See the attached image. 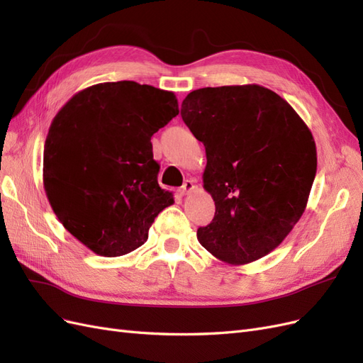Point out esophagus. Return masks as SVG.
<instances>
[{
  "label": "esophagus",
  "mask_w": 363,
  "mask_h": 363,
  "mask_svg": "<svg viewBox=\"0 0 363 363\" xmlns=\"http://www.w3.org/2000/svg\"><path fill=\"white\" fill-rule=\"evenodd\" d=\"M194 189H195V182H194V180H186V182L183 183L182 188H180V194H182V195H188V194H191Z\"/></svg>",
  "instance_id": "esophagus-1"
}]
</instances>
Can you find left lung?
Instances as JSON below:
<instances>
[{
    "mask_svg": "<svg viewBox=\"0 0 363 363\" xmlns=\"http://www.w3.org/2000/svg\"><path fill=\"white\" fill-rule=\"evenodd\" d=\"M182 118L204 144V189L215 201L200 244L228 265L269 255L306 211L316 174L312 131L280 95L259 84L188 94Z\"/></svg>",
    "mask_w": 363,
    "mask_h": 363,
    "instance_id": "8db88e82",
    "label": "left lung"
}]
</instances>
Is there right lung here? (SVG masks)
<instances>
[{"label":"right lung","mask_w":363,"mask_h":363,"mask_svg":"<svg viewBox=\"0 0 363 363\" xmlns=\"http://www.w3.org/2000/svg\"><path fill=\"white\" fill-rule=\"evenodd\" d=\"M179 115L174 92L136 82L98 83L54 116L43 148V189L68 232L98 256L147 242L174 195L157 183L151 136Z\"/></svg>","instance_id":"1"}]
</instances>
